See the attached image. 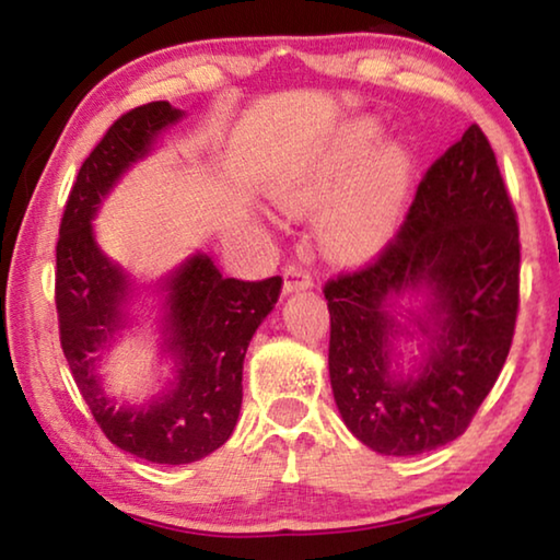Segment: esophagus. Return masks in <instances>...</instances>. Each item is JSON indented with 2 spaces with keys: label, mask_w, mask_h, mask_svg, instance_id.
<instances>
[{
  "label": "esophagus",
  "mask_w": 560,
  "mask_h": 560,
  "mask_svg": "<svg viewBox=\"0 0 560 560\" xmlns=\"http://www.w3.org/2000/svg\"><path fill=\"white\" fill-rule=\"evenodd\" d=\"M308 287H314V277L304 264H289L283 269V291H299Z\"/></svg>",
  "instance_id": "1"
}]
</instances>
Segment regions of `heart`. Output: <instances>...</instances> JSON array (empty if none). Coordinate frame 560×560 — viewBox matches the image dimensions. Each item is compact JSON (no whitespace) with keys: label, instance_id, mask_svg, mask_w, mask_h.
<instances>
[{"label":"heart","instance_id":"1","mask_svg":"<svg viewBox=\"0 0 560 560\" xmlns=\"http://www.w3.org/2000/svg\"><path fill=\"white\" fill-rule=\"evenodd\" d=\"M374 124L359 121L343 131L331 154L312 172L283 184L277 199L289 211H312L334 191L357 159L374 144ZM408 159L396 147L376 152L343 182L318 217V238L336 259H361L386 242L401 211Z\"/></svg>","mask_w":560,"mask_h":560}]
</instances>
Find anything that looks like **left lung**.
Masks as SVG:
<instances>
[{
  "mask_svg": "<svg viewBox=\"0 0 560 560\" xmlns=\"http://www.w3.org/2000/svg\"><path fill=\"white\" fill-rule=\"evenodd\" d=\"M518 217L478 124L425 168L404 224L353 271L324 283L331 314L328 376L343 423L386 456L446 446L474 421L509 357L521 289ZM432 291L420 327L432 351L416 380H396L385 301Z\"/></svg>",
  "mask_w": 560,
  "mask_h": 560,
  "instance_id": "left-lung-1",
  "label": "left lung"
}]
</instances>
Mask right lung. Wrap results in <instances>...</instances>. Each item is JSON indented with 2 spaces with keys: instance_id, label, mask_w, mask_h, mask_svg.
I'll use <instances>...</instances> for the list:
<instances>
[{
  "instance_id": "add662e5",
  "label": "right lung",
  "mask_w": 560,
  "mask_h": 560,
  "mask_svg": "<svg viewBox=\"0 0 560 560\" xmlns=\"http://www.w3.org/2000/svg\"><path fill=\"white\" fill-rule=\"evenodd\" d=\"M179 117L168 102H149L106 129L69 191L55 277L61 351L94 421L127 454L172 466L209 456L232 436L242 408L246 346L281 291V277L229 279L209 256H194L166 281V346L179 359L176 386L144 408L106 401L94 376V351L121 326L127 279L96 248L89 219L124 168L144 156L159 131Z\"/></svg>"
}]
</instances>
